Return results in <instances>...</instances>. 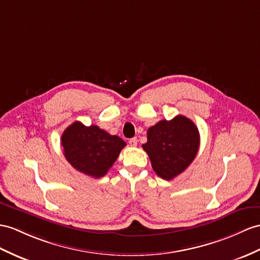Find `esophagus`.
<instances>
[{
	"instance_id": "34e87169",
	"label": "esophagus",
	"mask_w": 260,
	"mask_h": 260,
	"mask_svg": "<svg viewBox=\"0 0 260 260\" xmlns=\"http://www.w3.org/2000/svg\"><path fill=\"white\" fill-rule=\"evenodd\" d=\"M129 144L131 145V147H136V145L138 144L137 138H132V139H130V140H129Z\"/></svg>"
}]
</instances>
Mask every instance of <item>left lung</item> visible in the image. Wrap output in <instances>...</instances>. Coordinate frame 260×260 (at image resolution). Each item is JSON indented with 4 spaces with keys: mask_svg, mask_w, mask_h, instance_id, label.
Segmentation results:
<instances>
[{
    "mask_svg": "<svg viewBox=\"0 0 260 260\" xmlns=\"http://www.w3.org/2000/svg\"><path fill=\"white\" fill-rule=\"evenodd\" d=\"M148 141L142 144L154 172L164 180H172L193 162L200 147V132L184 116L161 120L148 129Z\"/></svg>",
    "mask_w": 260,
    "mask_h": 260,
    "instance_id": "left-lung-1",
    "label": "left lung"
}]
</instances>
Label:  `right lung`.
<instances>
[{"label":"right lung","instance_id":"1","mask_svg":"<svg viewBox=\"0 0 260 260\" xmlns=\"http://www.w3.org/2000/svg\"><path fill=\"white\" fill-rule=\"evenodd\" d=\"M61 145L66 160L73 168L98 179L107 174L125 142L98 125L86 126L76 121L61 135Z\"/></svg>","mask_w":260,"mask_h":260}]
</instances>
